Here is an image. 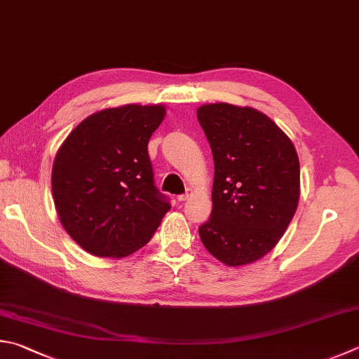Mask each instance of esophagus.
<instances>
[{"mask_svg":"<svg viewBox=\"0 0 359 359\" xmlns=\"http://www.w3.org/2000/svg\"><path fill=\"white\" fill-rule=\"evenodd\" d=\"M189 197H191V191H187L184 192V194H181V195H178V201H186Z\"/></svg>","mask_w":359,"mask_h":359,"instance_id":"esophagus-1","label":"esophagus"}]
</instances>
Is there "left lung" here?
Listing matches in <instances>:
<instances>
[{
  "instance_id": "8db88e82",
  "label": "left lung",
  "mask_w": 359,
  "mask_h": 359,
  "mask_svg": "<svg viewBox=\"0 0 359 359\" xmlns=\"http://www.w3.org/2000/svg\"><path fill=\"white\" fill-rule=\"evenodd\" d=\"M197 117L214 158L212 212L198 228L203 245L226 266L258 261L278 243L299 205L295 147L253 107L203 104Z\"/></svg>"
}]
</instances>
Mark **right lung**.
<instances>
[{
  "mask_svg": "<svg viewBox=\"0 0 359 359\" xmlns=\"http://www.w3.org/2000/svg\"><path fill=\"white\" fill-rule=\"evenodd\" d=\"M162 104H126L92 114L54 158L51 189L70 238L101 258H123L148 243L170 203L154 186L148 140Z\"/></svg>",
  "mask_w": 359,
  "mask_h": 359,
  "instance_id": "obj_1",
  "label": "right lung"
}]
</instances>
